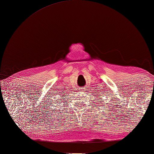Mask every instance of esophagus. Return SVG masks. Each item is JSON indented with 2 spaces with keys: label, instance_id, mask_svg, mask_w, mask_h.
Instances as JSON below:
<instances>
[{
  "label": "esophagus",
  "instance_id": "34e87169",
  "mask_svg": "<svg viewBox=\"0 0 154 154\" xmlns=\"http://www.w3.org/2000/svg\"><path fill=\"white\" fill-rule=\"evenodd\" d=\"M84 90H85V89H83V88H81V87H80L79 89V91H80V92H81V91H84Z\"/></svg>",
  "mask_w": 154,
  "mask_h": 154
}]
</instances>
